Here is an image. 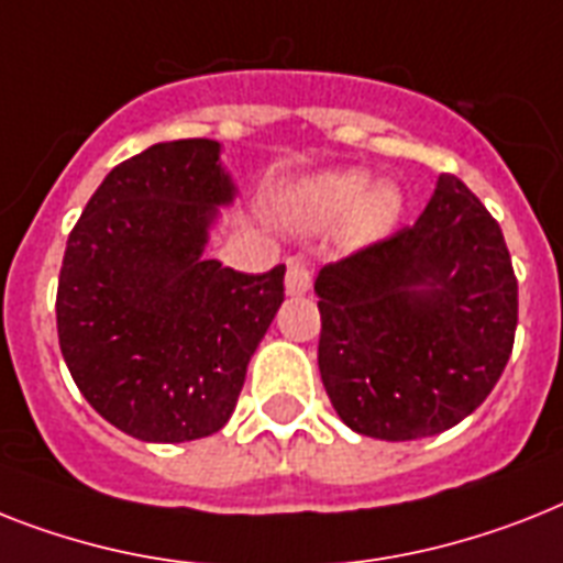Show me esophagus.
<instances>
[{
    "label": "esophagus",
    "mask_w": 563,
    "mask_h": 563,
    "mask_svg": "<svg viewBox=\"0 0 563 563\" xmlns=\"http://www.w3.org/2000/svg\"><path fill=\"white\" fill-rule=\"evenodd\" d=\"M312 289V266L309 260L291 257L289 266H286V295L300 297Z\"/></svg>",
    "instance_id": "esophagus-1"
}]
</instances>
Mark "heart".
<instances>
[{
	"instance_id": "b5f03b06",
	"label": "heart",
	"mask_w": 563,
	"mask_h": 563,
	"mask_svg": "<svg viewBox=\"0 0 563 563\" xmlns=\"http://www.w3.org/2000/svg\"><path fill=\"white\" fill-rule=\"evenodd\" d=\"M297 222L312 231H323L346 219V240L367 245L396 225L401 210L399 190L376 185L358 170L321 173L291 194Z\"/></svg>"
}]
</instances>
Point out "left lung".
Wrapping results in <instances>:
<instances>
[{"label":"left lung","instance_id":"left-lung-1","mask_svg":"<svg viewBox=\"0 0 563 563\" xmlns=\"http://www.w3.org/2000/svg\"><path fill=\"white\" fill-rule=\"evenodd\" d=\"M318 367L346 428L373 440L433 437L486 401L518 327L504 231L456 176L387 240L314 280Z\"/></svg>","mask_w":563,"mask_h":563}]
</instances>
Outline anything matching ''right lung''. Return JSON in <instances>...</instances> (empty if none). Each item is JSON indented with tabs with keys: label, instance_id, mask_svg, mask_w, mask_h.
Here are the masks:
<instances>
[{
	"label": "right lung",
	"instance_id": "1",
	"mask_svg": "<svg viewBox=\"0 0 563 563\" xmlns=\"http://www.w3.org/2000/svg\"><path fill=\"white\" fill-rule=\"evenodd\" d=\"M222 144H153L109 173L68 234L57 335L84 399L141 442L225 428L283 303V274L205 260L236 187Z\"/></svg>",
	"mask_w": 563,
	"mask_h": 563
}]
</instances>
